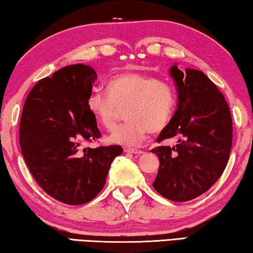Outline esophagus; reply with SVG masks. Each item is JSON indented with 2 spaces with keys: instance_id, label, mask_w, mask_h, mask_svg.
I'll return each instance as SVG.
<instances>
[{
  "instance_id": "obj_1",
  "label": "esophagus",
  "mask_w": 253,
  "mask_h": 253,
  "mask_svg": "<svg viewBox=\"0 0 253 253\" xmlns=\"http://www.w3.org/2000/svg\"><path fill=\"white\" fill-rule=\"evenodd\" d=\"M125 152L126 153H129V154H135V155H140V154H143L144 152L140 151V149H137V148H130V147H127L125 148Z\"/></svg>"
}]
</instances>
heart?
I'll use <instances>...</instances> for the list:
<instances>
[{"label": "heart", "mask_w": 253, "mask_h": 253, "mask_svg": "<svg viewBox=\"0 0 253 253\" xmlns=\"http://www.w3.org/2000/svg\"><path fill=\"white\" fill-rule=\"evenodd\" d=\"M176 88L156 77L129 72L111 77L106 91L92 90L85 98V106L96 122L111 129L117 121L119 107H126L128 121L117 126L108 140L126 147L142 144L149 131L165 129L176 110Z\"/></svg>", "instance_id": "b5f03b06"}]
</instances>
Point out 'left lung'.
Returning <instances> with one entry per match:
<instances>
[{
    "instance_id": "obj_1",
    "label": "left lung",
    "mask_w": 253,
    "mask_h": 253,
    "mask_svg": "<svg viewBox=\"0 0 253 253\" xmlns=\"http://www.w3.org/2000/svg\"><path fill=\"white\" fill-rule=\"evenodd\" d=\"M178 104L157 143L177 139L175 146L152 149L160 158L153 183L164 198L186 202L205 193L223 173L232 146V118L228 102L202 71L170 68Z\"/></svg>"
}]
</instances>
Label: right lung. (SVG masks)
<instances>
[{
  "label": "right lung",
  "instance_id": "1",
  "mask_svg": "<svg viewBox=\"0 0 253 253\" xmlns=\"http://www.w3.org/2000/svg\"><path fill=\"white\" fill-rule=\"evenodd\" d=\"M97 78L90 66L71 65L38 81L25 99L20 146L28 169L51 198L68 205L90 202L106 184L119 145L87 147L100 138L85 98Z\"/></svg>",
  "mask_w": 253,
  "mask_h": 253
}]
</instances>
